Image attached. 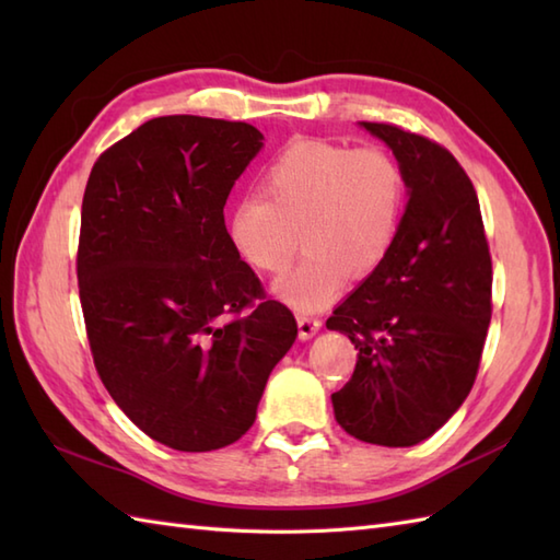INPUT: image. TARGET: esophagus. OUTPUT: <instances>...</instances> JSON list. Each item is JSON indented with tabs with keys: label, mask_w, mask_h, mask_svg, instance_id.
<instances>
[{
	"label": "esophagus",
	"mask_w": 560,
	"mask_h": 560,
	"mask_svg": "<svg viewBox=\"0 0 560 560\" xmlns=\"http://www.w3.org/2000/svg\"><path fill=\"white\" fill-rule=\"evenodd\" d=\"M319 327H323V323H319L317 317L313 315H299V337L305 341V339H313Z\"/></svg>",
	"instance_id": "1"
}]
</instances>
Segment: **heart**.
<instances>
[{"label":"heart","mask_w":560,"mask_h":560,"mask_svg":"<svg viewBox=\"0 0 560 560\" xmlns=\"http://www.w3.org/2000/svg\"><path fill=\"white\" fill-rule=\"evenodd\" d=\"M407 205L399 163L375 147L351 149L327 139H299L261 175V195L235 201L229 235L249 267L287 271L299 247L305 257L273 293L299 313L323 311L353 279L385 265Z\"/></svg>","instance_id":"1"}]
</instances>
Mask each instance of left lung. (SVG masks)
<instances>
[{"label":"left lung","mask_w":560,"mask_h":560,"mask_svg":"<svg viewBox=\"0 0 560 560\" xmlns=\"http://www.w3.org/2000/svg\"><path fill=\"white\" fill-rule=\"evenodd\" d=\"M361 127L395 153L409 201L385 265L327 319L359 349L331 404L349 435L411 447L462 407L477 380L491 325V253L477 189L445 147L397 125Z\"/></svg>","instance_id":"obj_1"}]
</instances>
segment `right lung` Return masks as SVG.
Instances as JSON below:
<instances>
[{
	"label": "right lung",
	"mask_w": 560,
	"mask_h": 560,
	"mask_svg": "<svg viewBox=\"0 0 560 560\" xmlns=\"http://www.w3.org/2000/svg\"><path fill=\"white\" fill-rule=\"evenodd\" d=\"M261 139L247 122L153 117L101 153L83 192L77 277L93 363L129 421L180 452L243 438L299 337L223 221Z\"/></svg>",
	"instance_id": "1"
}]
</instances>
